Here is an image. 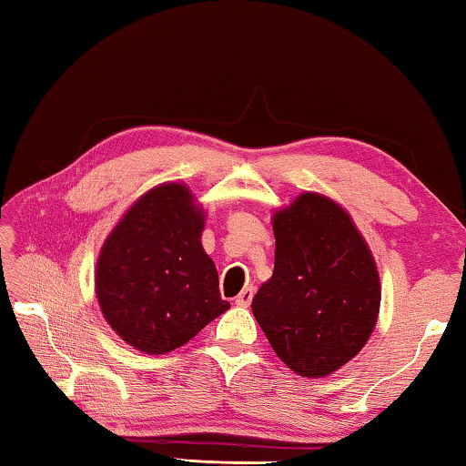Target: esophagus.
Instances as JSON below:
<instances>
[{
	"instance_id": "obj_1",
	"label": "esophagus",
	"mask_w": 466,
	"mask_h": 466,
	"mask_svg": "<svg viewBox=\"0 0 466 466\" xmlns=\"http://www.w3.org/2000/svg\"><path fill=\"white\" fill-rule=\"evenodd\" d=\"M252 299V288H244L238 296H236V306H248Z\"/></svg>"
}]
</instances>
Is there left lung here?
Returning a JSON list of instances; mask_svg holds the SVG:
<instances>
[{"instance_id": "1", "label": "left lung", "mask_w": 466, "mask_h": 466, "mask_svg": "<svg viewBox=\"0 0 466 466\" xmlns=\"http://www.w3.org/2000/svg\"><path fill=\"white\" fill-rule=\"evenodd\" d=\"M273 234V275L252 298V314L296 374H333L376 327L380 278L372 250L341 205L309 191L275 211Z\"/></svg>"}]
</instances>
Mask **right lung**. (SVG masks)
I'll use <instances>...</instances> for the list:
<instances>
[{"instance_id":"obj_1","label":"right lung","mask_w":466,"mask_h":466,"mask_svg":"<svg viewBox=\"0 0 466 466\" xmlns=\"http://www.w3.org/2000/svg\"><path fill=\"white\" fill-rule=\"evenodd\" d=\"M203 224L188 187L164 183L141 195L102 244L96 298L127 345L162 356L230 309L201 247Z\"/></svg>"}]
</instances>
